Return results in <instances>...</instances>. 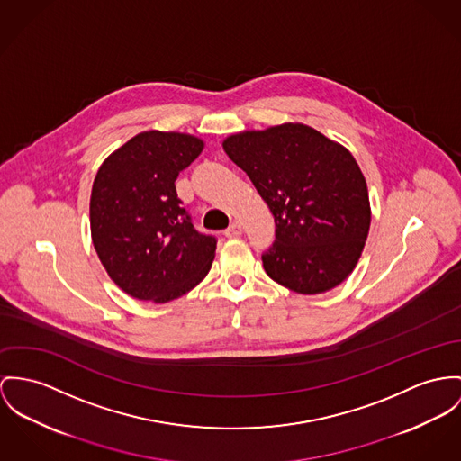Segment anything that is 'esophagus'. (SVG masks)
Segmentation results:
<instances>
[{
    "instance_id": "1",
    "label": "esophagus",
    "mask_w": 461,
    "mask_h": 461,
    "mask_svg": "<svg viewBox=\"0 0 461 461\" xmlns=\"http://www.w3.org/2000/svg\"><path fill=\"white\" fill-rule=\"evenodd\" d=\"M242 230H244L242 224L235 221V222L230 224V228L224 231V235H226L228 239H235V237H240V235H242Z\"/></svg>"
}]
</instances>
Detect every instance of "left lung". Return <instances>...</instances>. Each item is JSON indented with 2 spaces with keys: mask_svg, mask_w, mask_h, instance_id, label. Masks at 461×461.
<instances>
[{
  "mask_svg": "<svg viewBox=\"0 0 461 461\" xmlns=\"http://www.w3.org/2000/svg\"><path fill=\"white\" fill-rule=\"evenodd\" d=\"M276 221L263 268L284 287L318 294L355 270L370 228L365 177L353 154L300 122L242 131L224 142Z\"/></svg>",
  "mask_w": 461,
  "mask_h": 461,
  "instance_id": "1",
  "label": "left lung"
}]
</instances>
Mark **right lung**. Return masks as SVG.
<instances>
[{
	"mask_svg": "<svg viewBox=\"0 0 461 461\" xmlns=\"http://www.w3.org/2000/svg\"><path fill=\"white\" fill-rule=\"evenodd\" d=\"M203 150L185 133L143 131L112 152L93 182L91 237L110 279L139 300L167 303L202 283L215 237L194 230L176 180Z\"/></svg>",
	"mask_w": 461,
	"mask_h": 461,
	"instance_id": "obj_1",
	"label": "right lung"
}]
</instances>
